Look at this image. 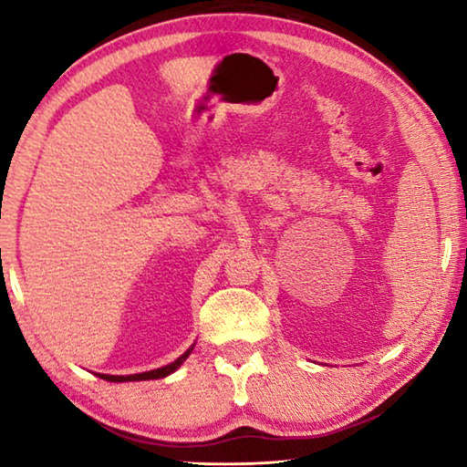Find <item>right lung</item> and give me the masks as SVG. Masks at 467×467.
Returning a JSON list of instances; mask_svg holds the SVG:
<instances>
[{"label": "right lung", "instance_id": "add662e5", "mask_svg": "<svg viewBox=\"0 0 467 467\" xmlns=\"http://www.w3.org/2000/svg\"><path fill=\"white\" fill-rule=\"evenodd\" d=\"M193 346L189 348L185 354H181V357L171 362L167 367H161V368H154V370H146V373H138V375H99L100 379H105V381H113V383H123V381H148V379H162V377H169L171 373H175V370L183 365V360H187L189 354H192Z\"/></svg>", "mask_w": 467, "mask_h": 467}]
</instances>
